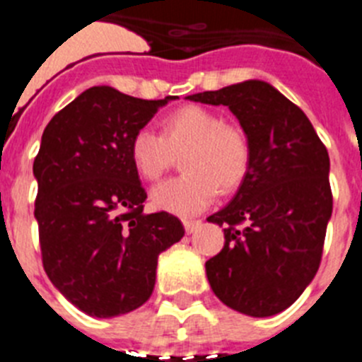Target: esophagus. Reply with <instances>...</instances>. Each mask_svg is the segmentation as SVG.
Segmentation results:
<instances>
[{
  "label": "esophagus",
  "mask_w": 362,
  "mask_h": 362,
  "mask_svg": "<svg viewBox=\"0 0 362 362\" xmlns=\"http://www.w3.org/2000/svg\"><path fill=\"white\" fill-rule=\"evenodd\" d=\"M183 225H185V230H187V233H192V232H196V230L199 228V226H201V221L185 219V221H183Z\"/></svg>",
  "instance_id": "1"
}]
</instances>
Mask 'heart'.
I'll list each match as a JSON object with an SVG mask.
<instances>
[{
	"mask_svg": "<svg viewBox=\"0 0 362 362\" xmlns=\"http://www.w3.org/2000/svg\"><path fill=\"white\" fill-rule=\"evenodd\" d=\"M185 175L152 192L158 210L194 216L245 181L250 168V143L239 127L199 105H187L163 119L161 134L139 129L130 139L129 156L143 179L158 183L181 156Z\"/></svg>",
	"mask_w": 362,
	"mask_h": 362,
	"instance_id": "b5f03b06",
	"label": "heart"
}]
</instances>
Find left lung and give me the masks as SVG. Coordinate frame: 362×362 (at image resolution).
I'll return each mask as SVG.
<instances>
[{"mask_svg": "<svg viewBox=\"0 0 362 362\" xmlns=\"http://www.w3.org/2000/svg\"><path fill=\"white\" fill-rule=\"evenodd\" d=\"M188 99L228 107L250 143L238 194L206 219L225 226L223 250L204 264L210 286L232 310L276 315L299 299L321 264L334 204L326 146L305 112L259 79Z\"/></svg>", "mask_w": 362, "mask_h": 362, "instance_id": "left-lung-1", "label": "left lung"}]
</instances>
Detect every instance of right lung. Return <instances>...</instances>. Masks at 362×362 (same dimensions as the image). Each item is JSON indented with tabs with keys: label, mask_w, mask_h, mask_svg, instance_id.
Listing matches in <instances>:
<instances>
[{
	"label": "right lung",
	"mask_w": 362,
	"mask_h": 362,
	"mask_svg": "<svg viewBox=\"0 0 362 362\" xmlns=\"http://www.w3.org/2000/svg\"><path fill=\"white\" fill-rule=\"evenodd\" d=\"M175 95L139 99L92 86L50 119L34 159L43 268L74 306L116 317L152 296L158 255L185 235L168 212L143 214L134 134Z\"/></svg>",
	"instance_id": "obj_1"
}]
</instances>
